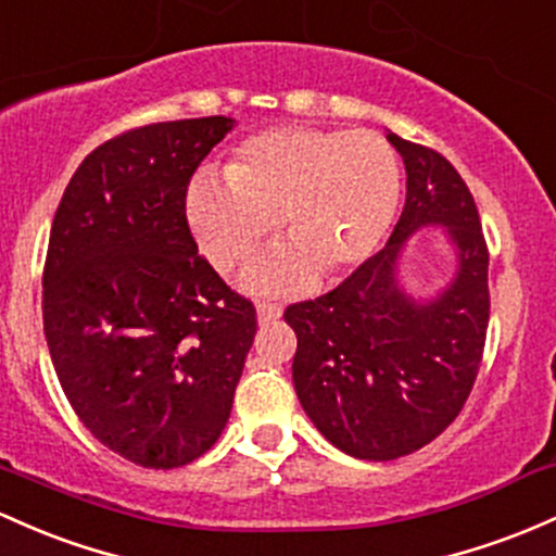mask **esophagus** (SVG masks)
Wrapping results in <instances>:
<instances>
[{"instance_id":"esophagus-1","label":"esophagus","mask_w":556,"mask_h":556,"mask_svg":"<svg viewBox=\"0 0 556 556\" xmlns=\"http://www.w3.org/2000/svg\"><path fill=\"white\" fill-rule=\"evenodd\" d=\"M258 321L261 325H271V321H277L279 316H282V306L279 303H258Z\"/></svg>"}]
</instances>
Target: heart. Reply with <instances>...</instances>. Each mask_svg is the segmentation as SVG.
Instances as JSON below:
<instances>
[{"label": "heart", "mask_w": 556, "mask_h": 556, "mask_svg": "<svg viewBox=\"0 0 556 556\" xmlns=\"http://www.w3.org/2000/svg\"><path fill=\"white\" fill-rule=\"evenodd\" d=\"M399 198V157L380 134L282 126L245 139L227 176L200 170L187 187L185 213L216 268L245 261L279 218L292 245L255 261L248 279L288 292L311 282L316 266L334 277L371 258Z\"/></svg>", "instance_id": "b5f03b06"}]
</instances>
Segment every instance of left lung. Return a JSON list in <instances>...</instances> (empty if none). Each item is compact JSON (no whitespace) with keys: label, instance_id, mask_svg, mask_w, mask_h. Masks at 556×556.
Returning <instances> with one entry per match:
<instances>
[{"label":"left lung","instance_id":"obj_1","mask_svg":"<svg viewBox=\"0 0 556 556\" xmlns=\"http://www.w3.org/2000/svg\"><path fill=\"white\" fill-rule=\"evenodd\" d=\"M406 166V205L388 245L343 285L295 303L292 382L316 430L367 462L427 446L454 422L478 377L488 329V250L478 208L456 168L435 150L388 131ZM441 226L455 248L450 282L432 296L405 290V242Z\"/></svg>","mask_w":556,"mask_h":556}]
</instances>
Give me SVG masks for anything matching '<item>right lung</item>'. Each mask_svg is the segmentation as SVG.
Listing matches in <instances>:
<instances>
[{"label": "right lung", "mask_w": 556, "mask_h": 556, "mask_svg": "<svg viewBox=\"0 0 556 556\" xmlns=\"http://www.w3.org/2000/svg\"><path fill=\"white\" fill-rule=\"evenodd\" d=\"M227 115L121 134L65 187L45 266V334L91 435L150 469L185 467L227 427L255 308L198 255L185 198Z\"/></svg>", "instance_id": "right-lung-1"}]
</instances>
